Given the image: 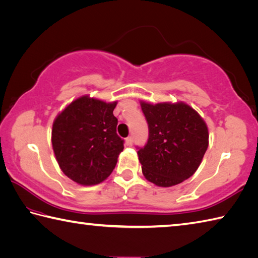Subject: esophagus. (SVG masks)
Wrapping results in <instances>:
<instances>
[{"label": "esophagus", "mask_w": 258, "mask_h": 258, "mask_svg": "<svg viewBox=\"0 0 258 258\" xmlns=\"http://www.w3.org/2000/svg\"><path fill=\"white\" fill-rule=\"evenodd\" d=\"M133 143H134V140H133V137H128V138H125V146H133Z\"/></svg>", "instance_id": "1"}]
</instances>
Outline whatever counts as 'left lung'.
<instances>
[{
	"label": "left lung",
	"mask_w": 258,
	"mask_h": 258,
	"mask_svg": "<svg viewBox=\"0 0 258 258\" xmlns=\"http://www.w3.org/2000/svg\"><path fill=\"white\" fill-rule=\"evenodd\" d=\"M140 105L149 129L147 144L137 153L146 179L169 187L191 177L209 146L205 120L184 102Z\"/></svg>",
	"instance_id": "1"
}]
</instances>
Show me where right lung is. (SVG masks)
I'll return each mask as SVG.
<instances>
[{
  "label": "right lung",
  "mask_w": 258,
  "mask_h": 258,
  "mask_svg": "<svg viewBox=\"0 0 258 258\" xmlns=\"http://www.w3.org/2000/svg\"><path fill=\"white\" fill-rule=\"evenodd\" d=\"M114 102L77 98L56 116L51 144L60 169L81 185L103 182L115 167L123 140L116 135Z\"/></svg>",
  "instance_id": "obj_1"
}]
</instances>
